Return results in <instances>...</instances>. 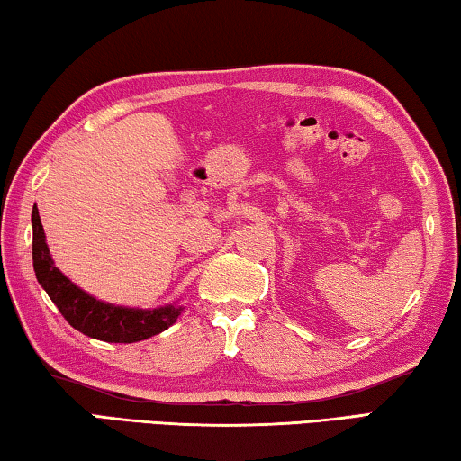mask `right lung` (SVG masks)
I'll return each instance as SVG.
<instances>
[{
  "label": "right lung",
  "mask_w": 461,
  "mask_h": 461,
  "mask_svg": "<svg viewBox=\"0 0 461 461\" xmlns=\"http://www.w3.org/2000/svg\"><path fill=\"white\" fill-rule=\"evenodd\" d=\"M32 261L36 280L47 290L59 312L73 329L92 339L108 343H137L171 327L181 312L179 306H163L155 311L112 306L79 290L52 266L36 206L32 210Z\"/></svg>",
  "instance_id": "obj_1"
}]
</instances>
